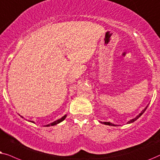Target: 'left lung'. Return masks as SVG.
<instances>
[{"label":"left lung","mask_w":160,"mask_h":160,"mask_svg":"<svg viewBox=\"0 0 160 160\" xmlns=\"http://www.w3.org/2000/svg\"><path fill=\"white\" fill-rule=\"evenodd\" d=\"M147 108H148V106H147V107H146V108H145V109H144L143 110H142V111L141 112H140V113L139 115H138V116L137 117H136V118H133V119H132V120L129 121L128 123H132V122H134V121H135L137 120V119H138V118H139V117L141 116H142V114L143 113V112H144L145 111H146V110L147 109ZM103 123H104V124H106V125H109V126H116V125H114V124H112V123H110V122H103Z\"/></svg>","instance_id":"obj_1"}]
</instances>
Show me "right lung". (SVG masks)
Here are the masks:
<instances>
[{
  "mask_svg": "<svg viewBox=\"0 0 160 160\" xmlns=\"http://www.w3.org/2000/svg\"><path fill=\"white\" fill-rule=\"evenodd\" d=\"M22 117V116H21ZM66 117H67V116H64L63 117H62V118H60V119H58V120H57V121H54V122H52V123H51L50 124H48V125H47V127H49V126H54V125H56L57 123H59L60 122H61V121H63V120H64V119L66 118ZM31 122H33V121H31Z\"/></svg>",
  "mask_w": 160,
  "mask_h": 160,
  "instance_id": "1",
  "label": "right lung"
}]
</instances>
